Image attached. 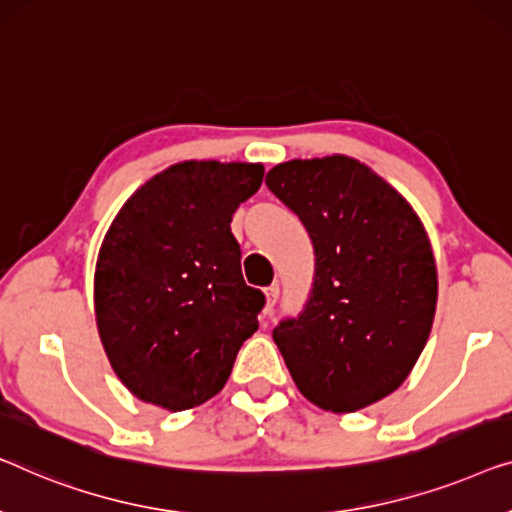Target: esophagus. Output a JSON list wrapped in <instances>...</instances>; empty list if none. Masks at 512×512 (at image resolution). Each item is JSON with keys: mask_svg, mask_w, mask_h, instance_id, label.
Listing matches in <instances>:
<instances>
[{"mask_svg": "<svg viewBox=\"0 0 512 512\" xmlns=\"http://www.w3.org/2000/svg\"><path fill=\"white\" fill-rule=\"evenodd\" d=\"M279 300V284H272L265 288V316H272V307Z\"/></svg>", "mask_w": 512, "mask_h": 512, "instance_id": "obj_1", "label": "esophagus"}]
</instances>
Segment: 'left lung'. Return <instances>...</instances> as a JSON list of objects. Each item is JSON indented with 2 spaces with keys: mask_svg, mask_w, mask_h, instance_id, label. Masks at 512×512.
Wrapping results in <instances>:
<instances>
[{
  "mask_svg": "<svg viewBox=\"0 0 512 512\" xmlns=\"http://www.w3.org/2000/svg\"><path fill=\"white\" fill-rule=\"evenodd\" d=\"M265 184L314 244L305 309L272 330L311 404L351 413L395 392L436 311V263L413 207L351 157L293 159Z\"/></svg>",
  "mask_w": 512,
  "mask_h": 512,
  "instance_id": "obj_1",
  "label": "left lung"
}]
</instances>
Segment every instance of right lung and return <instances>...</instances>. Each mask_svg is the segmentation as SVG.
I'll use <instances>...</instances> for the list:
<instances>
[{
    "label": "right lung",
    "mask_w": 512,
    "mask_h": 512,
    "mask_svg": "<svg viewBox=\"0 0 512 512\" xmlns=\"http://www.w3.org/2000/svg\"><path fill=\"white\" fill-rule=\"evenodd\" d=\"M261 164L182 161L133 194L103 238L94 311L115 374L147 404L184 411L217 395L258 330L231 233Z\"/></svg>",
    "instance_id": "add662e5"
}]
</instances>
